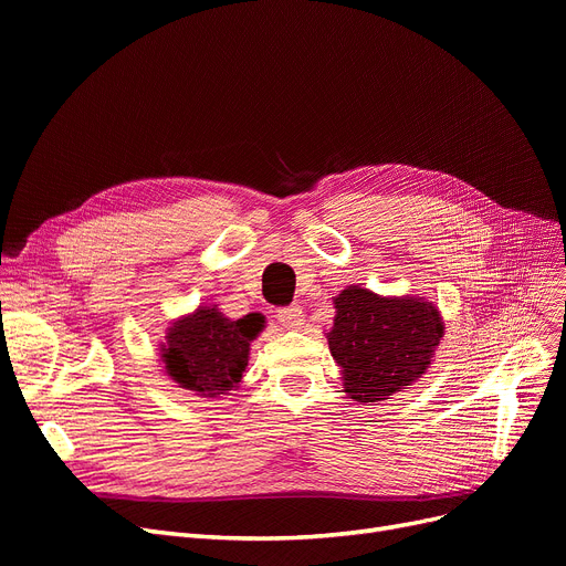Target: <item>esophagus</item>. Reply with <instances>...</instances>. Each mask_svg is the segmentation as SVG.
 Listing matches in <instances>:
<instances>
[{"label":"esophagus","instance_id":"obj_1","mask_svg":"<svg viewBox=\"0 0 566 566\" xmlns=\"http://www.w3.org/2000/svg\"><path fill=\"white\" fill-rule=\"evenodd\" d=\"M277 321L282 325H286V328H301L303 321H305V314L301 310V305H289V307H280L277 310Z\"/></svg>","mask_w":566,"mask_h":566}]
</instances>
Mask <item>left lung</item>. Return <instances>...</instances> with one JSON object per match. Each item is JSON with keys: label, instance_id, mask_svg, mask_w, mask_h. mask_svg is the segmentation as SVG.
<instances>
[{"label": "left lung", "instance_id": "8db88e82", "mask_svg": "<svg viewBox=\"0 0 566 566\" xmlns=\"http://www.w3.org/2000/svg\"><path fill=\"white\" fill-rule=\"evenodd\" d=\"M335 307L328 346L342 367L348 399H390L431 365L442 337V321L431 303L380 298L367 289L348 286L335 298Z\"/></svg>", "mask_w": 566, "mask_h": 566}]
</instances>
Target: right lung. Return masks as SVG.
Instances as JSON below:
<instances>
[{
  "label": "right lung",
  "instance_id": "obj_1",
  "mask_svg": "<svg viewBox=\"0 0 566 566\" xmlns=\"http://www.w3.org/2000/svg\"><path fill=\"white\" fill-rule=\"evenodd\" d=\"M261 323L259 314L231 321L216 307H199L167 333L163 348L167 374L178 388L201 397L229 395L243 378L250 342L259 335Z\"/></svg>",
  "mask_w": 566,
  "mask_h": 566
}]
</instances>
